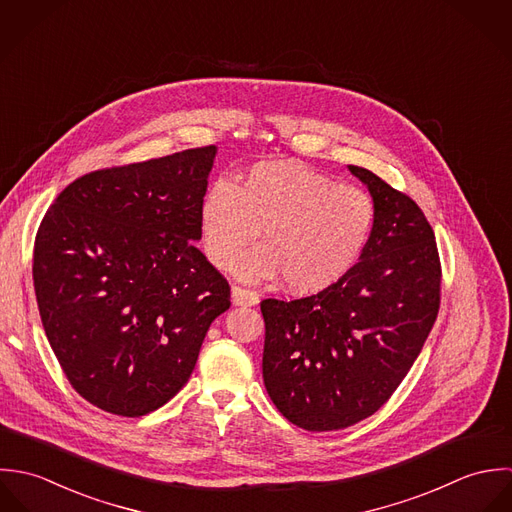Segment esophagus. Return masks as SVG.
I'll return each instance as SVG.
<instances>
[{"mask_svg": "<svg viewBox=\"0 0 512 512\" xmlns=\"http://www.w3.org/2000/svg\"><path fill=\"white\" fill-rule=\"evenodd\" d=\"M231 301H233V305H237V307H241V305L253 307V305L259 303V295H257L255 291H251V289H245V287L235 285V287L231 289Z\"/></svg>", "mask_w": 512, "mask_h": 512, "instance_id": "esophagus-1", "label": "esophagus"}]
</instances>
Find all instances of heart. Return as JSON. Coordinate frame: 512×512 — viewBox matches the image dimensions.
Listing matches in <instances>:
<instances>
[{
  "mask_svg": "<svg viewBox=\"0 0 512 512\" xmlns=\"http://www.w3.org/2000/svg\"><path fill=\"white\" fill-rule=\"evenodd\" d=\"M376 225L374 198L356 186H338L301 162L255 164L233 186L209 188L200 211L207 259L229 269L255 241L263 247L239 265L247 279L277 273L295 293H318L340 281L364 253Z\"/></svg>",
  "mask_w": 512,
  "mask_h": 512,
  "instance_id": "1",
  "label": "heart"
}]
</instances>
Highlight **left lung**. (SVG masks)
<instances>
[{"mask_svg":"<svg viewBox=\"0 0 512 512\" xmlns=\"http://www.w3.org/2000/svg\"><path fill=\"white\" fill-rule=\"evenodd\" d=\"M350 172L376 202L360 261L316 295L261 301L265 388L307 431L344 429L382 408L421 352L441 303L439 251L419 205L366 168Z\"/></svg>","mask_w":512,"mask_h":512,"instance_id":"left-lung-1","label":"left lung"}]
</instances>
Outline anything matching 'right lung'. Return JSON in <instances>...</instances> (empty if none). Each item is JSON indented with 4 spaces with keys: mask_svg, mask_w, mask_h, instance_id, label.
Listing matches in <instances>:
<instances>
[{
    "mask_svg": "<svg viewBox=\"0 0 512 512\" xmlns=\"http://www.w3.org/2000/svg\"><path fill=\"white\" fill-rule=\"evenodd\" d=\"M215 146L89 172L47 209L33 287L47 340L75 392L140 417L194 372L227 279L194 245Z\"/></svg>",
    "mask_w": 512,
    "mask_h": 512,
    "instance_id": "obj_1",
    "label": "right lung"
}]
</instances>
